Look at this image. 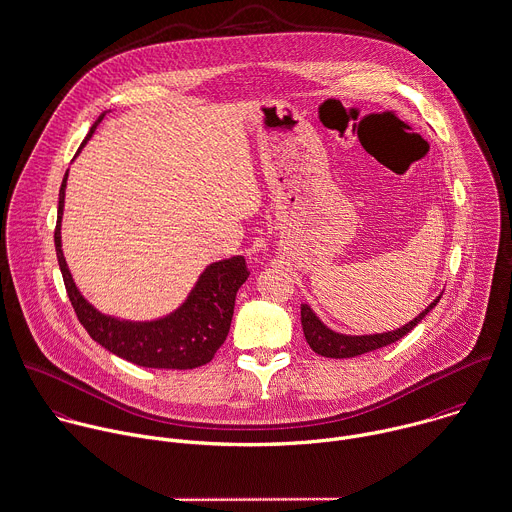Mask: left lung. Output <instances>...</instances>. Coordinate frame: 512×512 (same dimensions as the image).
<instances>
[{"label": "left lung", "instance_id": "8db88e82", "mask_svg": "<svg viewBox=\"0 0 512 512\" xmlns=\"http://www.w3.org/2000/svg\"><path fill=\"white\" fill-rule=\"evenodd\" d=\"M443 296V294H441ZM441 296L437 300H433L417 318H413L409 324H405L403 328H397L393 332H385V334H371V336H345L338 334L334 330H330L314 312L308 304H302V328H304V336L306 341L310 343V347L324 357H334V359H343V357H355L379 347H385L393 341L401 340L403 336H407L441 300Z\"/></svg>", "mask_w": 512, "mask_h": 512}]
</instances>
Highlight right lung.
I'll return each instance as SVG.
<instances>
[{
    "instance_id": "1",
    "label": "right lung",
    "mask_w": 512,
    "mask_h": 512,
    "mask_svg": "<svg viewBox=\"0 0 512 512\" xmlns=\"http://www.w3.org/2000/svg\"><path fill=\"white\" fill-rule=\"evenodd\" d=\"M103 117L105 113L91 127L79 151L91 139ZM65 186L67 172L63 176L59 190L55 252L67 296L87 334L111 353L141 367L194 369L208 363L228 336L236 292L250 276L244 256H232L206 266V270L200 274L196 286L192 288L184 304L161 320L127 322L105 316L81 296L63 258L61 216L65 202Z\"/></svg>"
}]
</instances>
